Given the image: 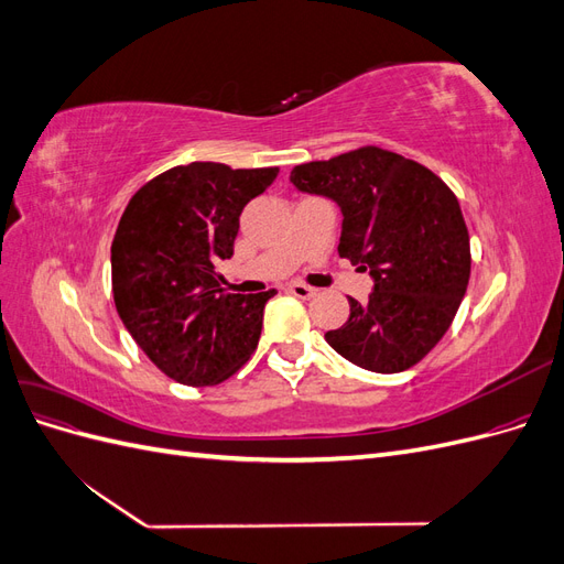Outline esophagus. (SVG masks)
Instances as JSON below:
<instances>
[{"label": "esophagus", "instance_id": "1", "mask_svg": "<svg viewBox=\"0 0 564 564\" xmlns=\"http://www.w3.org/2000/svg\"><path fill=\"white\" fill-rule=\"evenodd\" d=\"M286 292L294 294L296 299H311V296H315V289H313V286H305V284H301V282L289 284Z\"/></svg>", "mask_w": 564, "mask_h": 564}]
</instances>
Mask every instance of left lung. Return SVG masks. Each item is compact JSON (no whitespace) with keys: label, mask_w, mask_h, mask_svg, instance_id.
Segmentation results:
<instances>
[{"label":"left lung","mask_w":564,"mask_h":564,"mask_svg":"<svg viewBox=\"0 0 564 564\" xmlns=\"http://www.w3.org/2000/svg\"><path fill=\"white\" fill-rule=\"evenodd\" d=\"M296 191L332 199L338 256L369 270L367 303L348 296L350 317L324 334L348 362L395 373L445 336L470 278V240L458 199L431 169L381 148L299 164Z\"/></svg>","instance_id":"obj_1"}]
</instances>
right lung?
I'll return each mask as SVG.
<instances>
[{
    "label": "right lung",
    "mask_w": 564,
    "mask_h": 564,
    "mask_svg": "<svg viewBox=\"0 0 564 564\" xmlns=\"http://www.w3.org/2000/svg\"><path fill=\"white\" fill-rule=\"evenodd\" d=\"M280 169L218 162L174 166L145 183L119 218L112 240L117 313L139 348L169 379L214 386L259 346L263 294H226L216 261L230 259L240 214Z\"/></svg>",
    "instance_id": "obj_1"
}]
</instances>
